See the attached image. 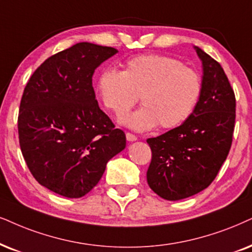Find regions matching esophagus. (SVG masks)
<instances>
[{
  "instance_id": "1",
  "label": "esophagus",
  "mask_w": 252,
  "mask_h": 252,
  "mask_svg": "<svg viewBox=\"0 0 252 252\" xmlns=\"http://www.w3.org/2000/svg\"><path fill=\"white\" fill-rule=\"evenodd\" d=\"M126 141L129 142H135L137 141V137L133 135V133H130V132H126Z\"/></svg>"
}]
</instances>
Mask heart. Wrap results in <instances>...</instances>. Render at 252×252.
Returning a JSON list of instances; mask_svg holds the SVG:
<instances>
[{"label": "heart", "mask_w": 252, "mask_h": 252, "mask_svg": "<svg viewBox=\"0 0 252 252\" xmlns=\"http://www.w3.org/2000/svg\"><path fill=\"white\" fill-rule=\"evenodd\" d=\"M96 91L103 106L123 116L141 96L143 107L121 120L136 131L155 126L173 129L193 115L202 94V79L195 69L176 58L142 55L128 59L123 71L106 68Z\"/></svg>", "instance_id": "b5f03b06"}]
</instances>
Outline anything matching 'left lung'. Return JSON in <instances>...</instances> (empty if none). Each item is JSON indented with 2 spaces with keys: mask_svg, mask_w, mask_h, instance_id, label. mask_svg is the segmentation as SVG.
Masks as SVG:
<instances>
[{
  "mask_svg": "<svg viewBox=\"0 0 252 252\" xmlns=\"http://www.w3.org/2000/svg\"><path fill=\"white\" fill-rule=\"evenodd\" d=\"M202 63V94L186 122L149 138L150 189L170 201L189 197L213 183L227 159L235 128L236 100L221 65L194 46Z\"/></svg>",
  "mask_w": 252,
  "mask_h": 252,
  "instance_id": "8db88e82",
  "label": "left lung"
}]
</instances>
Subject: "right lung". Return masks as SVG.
<instances>
[{
    "instance_id": "1",
    "label": "right lung",
    "mask_w": 252,
    "mask_h": 252,
    "mask_svg": "<svg viewBox=\"0 0 252 252\" xmlns=\"http://www.w3.org/2000/svg\"><path fill=\"white\" fill-rule=\"evenodd\" d=\"M119 52L82 41L47 58L25 86L18 138L25 163L41 186L81 197L126 148V135L98 107L92 78Z\"/></svg>"
}]
</instances>
